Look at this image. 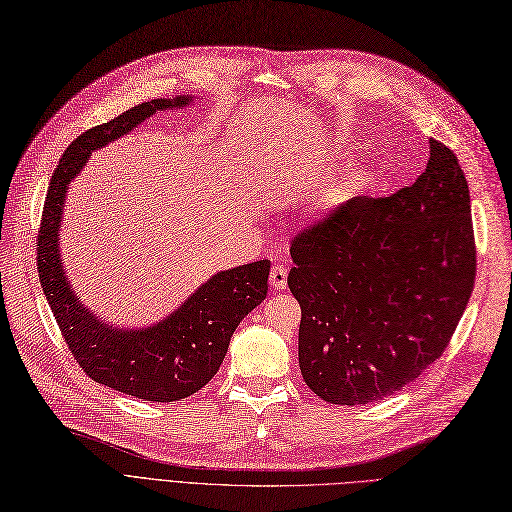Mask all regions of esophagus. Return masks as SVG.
<instances>
[{
    "instance_id": "34e87169",
    "label": "esophagus",
    "mask_w": 512,
    "mask_h": 512,
    "mask_svg": "<svg viewBox=\"0 0 512 512\" xmlns=\"http://www.w3.org/2000/svg\"><path fill=\"white\" fill-rule=\"evenodd\" d=\"M270 285L276 291H283L287 287V268L283 266V263H276V266L272 268V272H270Z\"/></svg>"
}]
</instances>
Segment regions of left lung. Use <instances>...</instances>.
<instances>
[{"instance_id":"left-lung-1","label":"left lung","mask_w":512,"mask_h":512,"mask_svg":"<svg viewBox=\"0 0 512 512\" xmlns=\"http://www.w3.org/2000/svg\"><path fill=\"white\" fill-rule=\"evenodd\" d=\"M291 259L306 385L340 406L400 391L447 349L474 287L470 191L457 157L430 140L415 185L340 204L293 238Z\"/></svg>"}]
</instances>
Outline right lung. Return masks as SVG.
<instances>
[{"mask_svg": "<svg viewBox=\"0 0 512 512\" xmlns=\"http://www.w3.org/2000/svg\"><path fill=\"white\" fill-rule=\"evenodd\" d=\"M193 100L191 95H176L144 102L78 136L55 168L38 234L42 291L80 368L95 383L148 402L189 398L217 374L236 327L266 300L270 261L261 259L212 274L153 325L119 327L80 302L63 266L61 221L65 195L93 151L127 136L153 114L187 108L195 104Z\"/></svg>", "mask_w": 512, "mask_h": 512, "instance_id": "1", "label": "right lung"}]
</instances>
